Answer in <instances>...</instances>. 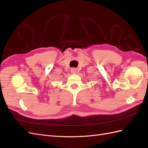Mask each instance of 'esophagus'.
Masks as SVG:
<instances>
[{"mask_svg":"<svg viewBox=\"0 0 148 148\" xmlns=\"http://www.w3.org/2000/svg\"><path fill=\"white\" fill-rule=\"evenodd\" d=\"M70 71H71V72L72 73H77V70H76V69H74V68L71 69Z\"/></svg>","mask_w":148,"mask_h":148,"instance_id":"34e87169","label":"esophagus"}]
</instances>
